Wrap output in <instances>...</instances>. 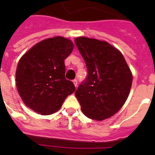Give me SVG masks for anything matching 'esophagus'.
<instances>
[{
    "mask_svg": "<svg viewBox=\"0 0 155 155\" xmlns=\"http://www.w3.org/2000/svg\"><path fill=\"white\" fill-rule=\"evenodd\" d=\"M73 84H74V85H75V87H77V84H78L77 80H73Z\"/></svg>",
    "mask_w": 155,
    "mask_h": 155,
    "instance_id": "1",
    "label": "esophagus"
}]
</instances>
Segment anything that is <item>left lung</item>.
<instances>
[{"label": "left lung", "mask_w": 155, "mask_h": 155, "mask_svg": "<svg viewBox=\"0 0 155 155\" xmlns=\"http://www.w3.org/2000/svg\"><path fill=\"white\" fill-rule=\"evenodd\" d=\"M75 42L87 70L75 92L83 113L97 120L110 117L128 98L133 81L130 69L122 54L107 42L80 37Z\"/></svg>", "instance_id": "8db88e82"}]
</instances>
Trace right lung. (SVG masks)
Returning <instances> with one entry per match:
<instances>
[{"instance_id": "obj_1", "label": "right lung", "mask_w": 155, "mask_h": 155, "mask_svg": "<svg viewBox=\"0 0 155 155\" xmlns=\"http://www.w3.org/2000/svg\"><path fill=\"white\" fill-rule=\"evenodd\" d=\"M73 43L63 37L47 38L28 51L18 62L16 86L23 102L36 113L51 115L75 92V85L65 78L64 60Z\"/></svg>"}]
</instances>
